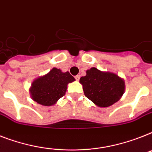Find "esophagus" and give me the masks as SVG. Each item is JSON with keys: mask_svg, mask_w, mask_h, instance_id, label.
I'll return each mask as SVG.
<instances>
[{"mask_svg": "<svg viewBox=\"0 0 152 152\" xmlns=\"http://www.w3.org/2000/svg\"><path fill=\"white\" fill-rule=\"evenodd\" d=\"M80 75H77V76H75V79H76V80H77V81H79V80H80Z\"/></svg>", "mask_w": 152, "mask_h": 152, "instance_id": "1", "label": "esophagus"}]
</instances>
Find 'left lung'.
Returning a JSON list of instances; mask_svg holds the SVG:
<instances>
[{"instance_id": "1", "label": "left lung", "mask_w": 152, "mask_h": 152, "mask_svg": "<svg viewBox=\"0 0 152 152\" xmlns=\"http://www.w3.org/2000/svg\"><path fill=\"white\" fill-rule=\"evenodd\" d=\"M80 79L85 96L98 107H108L117 102L125 91V82L118 75L102 72L93 67Z\"/></svg>"}]
</instances>
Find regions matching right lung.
Masks as SVG:
<instances>
[{"label":"right lung","instance_id":"obj_1","mask_svg":"<svg viewBox=\"0 0 152 152\" xmlns=\"http://www.w3.org/2000/svg\"><path fill=\"white\" fill-rule=\"evenodd\" d=\"M73 81L75 78L69 72H62L59 69L53 68L48 74L36 79L29 91L34 102L50 106L65 95L68 83Z\"/></svg>","mask_w":152,"mask_h":152}]
</instances>
